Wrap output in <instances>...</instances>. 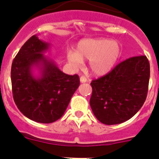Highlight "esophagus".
I'll return each instance as SVG.
<instances>
[{
  "label": "esophagus",
  "instance_id": "obj_1",
  "mask_svg": "<svg viewBox=\"0 0 159 159\" xmlns=\"http://www.w3.org/2000/svg\"><path fill=\"white\" fill-rule=\"evenodd\" d=\"M80 83H86V82H88V81H89L88 79H87L85 76H84V75L80 78Z\"/></svg>",
  "mask_w": 159,
  "mask_h": 159
}]
</instances>
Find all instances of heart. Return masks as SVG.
Returning <instances> with one entry per match:
<instances>
[{"label":"heart","instance_id":"b5f03b06","mask_svg":"<svg viewBox=\"0 0 159 159\" xmlns=\"http://www.w3.org/2000/svg\"><path fill=\"white\" fill-rule=\"evenodd\" d=\"M121 55L119 43L105 38H87L77 43L75 52L68 51L67 60L73 67H79L84 60H89L88 67L94 75L101 76L110 72Z\"/></svg>","mask_w":159,"mask_h":159}]
</instances>
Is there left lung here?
Listing matches in <instances>:
<instances>
[{"instance_id":"1","label":"left lung","mask_w":159,"mask_h":159,"mask_svg":"<svg viewBox=\"0 0 159 159\" xmlns=\"http://www.w3.org/2000/svg\"><path fill=\"white\" fill-rule=\"evenodd\" d=\"M149 80L148 60L145 56H138L92 81L90 105L96 119L103 124L115 125L133 117L145 102Z\"/></svg>"}]
</instances>
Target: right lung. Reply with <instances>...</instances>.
<instances>
[{
	"mask_svg": "<svg viewBox=\"0 0 159 159\" xmlns=\"http://www.w3.org/2000/svg\"><path fill=\"white\" fill-rule=\"evenodd\" d=\"M51 43L30 37L14 58L11 68L14 102L31 120L51 123L62 117L80 86L75 74L67 75L44 56Z\"/></svg>",
	"mask_w": 159,
	"mask_h": 159,
	"instance_id": "1",
	"label": "right lung"
}]
</instances>
